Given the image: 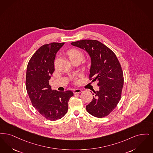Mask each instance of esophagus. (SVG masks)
<instances>
[{
  "label": "esophagus",
  "mask_w": 153,
  "mask_h": 153,
  "mask_svg": "<svg viewBox=\"0 0 153 153\" xmlns=\"http://www.w3.org/2000/svg\"><path fill=\"white\" fill-rule=\"evenodd\" d=\"M73 92L74 94H79L81 93L82 92V90L81 89L76 88V89H74V90Z\"/></svg>",
  "instance_id": "esophagus-1"
}]
</instances>
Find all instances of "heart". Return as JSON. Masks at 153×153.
<instances>
[{"label":"heart","instance_id":"b5f03b06","mask_svg":"<svg viewBox=\"0 0 153 153\" xmlns=\"http://www.w3.org/2000/svg\"><path fill=\"white\" fill-rule=\"evenodd\" d=\"M68 55L71 60L75 59H79L81 60L83 58V54L82 53L78 50L75 49L70 50L68 52Z\"/></svg>","mask_w":153,"mask_h":153}]
</instances>
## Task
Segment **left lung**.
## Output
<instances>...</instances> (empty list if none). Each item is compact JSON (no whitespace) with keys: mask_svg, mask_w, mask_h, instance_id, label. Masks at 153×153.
Returning <instances> with one entry per match:
<instances>
[{"mask_svg":"<svg viewBox=\"0 0 153 153\" xmlns=\"http://www.w3.org/2000/svg\"><path fill=\"white\" fill-rule=\"evenodd\" d=\"M88 54L91 66L90 78L98 80V91L86 106L87 111L101 118L108 115L117 106L123 86V74L115 54L105 45L96 40H82L71 43Z\"/></svg>","mask_w":153,"mask_h":153,"instance_id":"1","label":"left lung"}]
</instances>
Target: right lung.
I'll return each instance as SVG.
<instances>
[{"label":"right lung","instance_id":"right-lung-1","mask_svg":"<svg viewBox=\"0 0 153 153\" xmlns=\"http://www.w3.org/2000/svg\"><path fill=\"white\" fill-rule=\"evenodd\" d=\"M65 43L44 45L34 53L27 67L26 86L32 105L40 114L50 120L65 115L71 91L52 90L49 80L55 70L56 54Z\"/></svg>","mask_w":153,"mask_h":153}]
</instances>
